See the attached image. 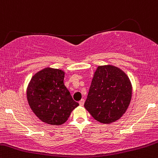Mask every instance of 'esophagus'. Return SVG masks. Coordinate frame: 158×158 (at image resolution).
<instances>
[{
  "instance_id": "34e87169",
  "label": "esophagus",
  "mask_w": 158,
  "mask_h": 158,
  "mask_svg": "<svg viewBox=\"0 0 158 158\" xmlns=\"http://www.w3.org/2000/svg\"><path fill=\"white\" fill-rule=\"evenodd\" d=\"M79 104H80V106H84V99H82V100H80Z\"/></svg>"
}]
</instances>
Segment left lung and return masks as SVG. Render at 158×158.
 <instances>
[{
  "instance_id": "obj_1",
  "label": "left lung",
  "mask_w": 158,
  "mask_h": 158,
  "mask_svg": "<svg viewBox=\"0 0 158 158\" xmlns=\"http://www.w3.org/2000/svg\"><path fill=\"white\" fill-rule=\"evenodd\" d=\"M131 94V83L123 70L110 64L98 66L94 74L84 107L94 119L110 124L126 113Z\"/></svg>"
}]
</instances>
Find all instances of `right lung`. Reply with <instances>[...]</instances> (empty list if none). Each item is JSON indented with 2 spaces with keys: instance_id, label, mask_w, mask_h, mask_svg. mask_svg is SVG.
<instances>
[{
  "instance_id": "obj_1",
  "label": "right lung",
  "mask_w": 158,
  "mask_h": 158,
  "mask_svg": "<svg viewBox=\"0 0 158 158\" xmlns=\"http://www.w3.org/2000/svg\"><path fill=\"white\" fill-rule=\"evenodd\" d=\"M64 77L62 70L45 68L32 76L27 86V101L31 110L46 124H64L79 106L64 86Z\"/></svg>"
}]
</instances>
